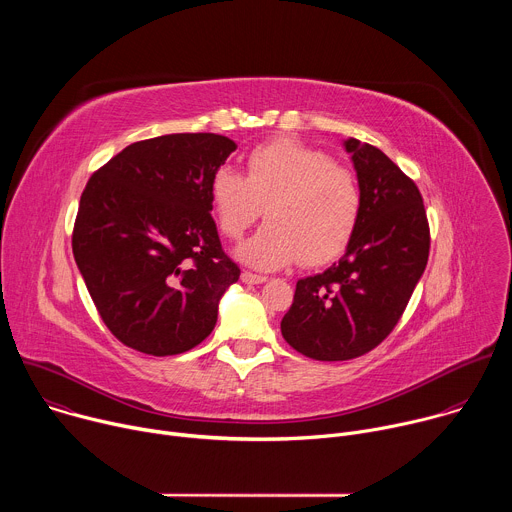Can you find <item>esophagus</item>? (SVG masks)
<instances>
[{
  "label": "esophagus",
  "mask_w": 512,
  "mask_h": 512,
  "mask_svg": "<svg viewBox=\"0 0 512 512\" xmlns=\"http://www.w3.org/2000/svg\"><path fill=\"white\" fill-rule=\"evenodd\" d=\"M241 281L247 283V285H259V283H265L267 277H265V275L251 273V271H243V273H241Z\"/></svg>",
  "instance_id": "34e87169"
}]
</instances>
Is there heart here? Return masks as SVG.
Listing matches in <instances>:
<instances>
[{
    "label": "heart",
    "instance_id": "b5f03b06",
    "mask_svg": "<svg viewBox=\"0 0 512 512\" xmlns=\"http://www.w3.org/2000/svg\"><path fill=\"white\" fill-rule=\"evenodd\" d=\"M208 192L218 229L229 239H241L265 208L269 223L237 249L243 263L261 271L338 257L362 208L358 180L348 168L287 139L253 150L247 176L231 166L214 170Z\"/></svg>",
    "mask_w": 512,
    "mask_h": 512
}]
</instances>
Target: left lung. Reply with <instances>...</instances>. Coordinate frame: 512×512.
Returning a JSON list of instances; mask_svg holds the SVG:
<instances>
[{
    "instance_id": "1",
    "label": "left lung",
    "mask_w": 512,
    "mask_h": 512,
    "mask_svg": "<svg viewBox=\"0 0 512 512\" xmlns=\"http://www.w3.org/2000/svg\"><path fill=\"white\" fill-rule=\"evenodd\" d=\"M362 208L342 257L296 283L281 320L285 342L316 360H350L381 344L399 322L429 257L421 194L379 148L342 141Z\"/></svg>"
}]
</instances>
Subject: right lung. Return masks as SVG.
I'll return each mask as SVG.
<instances>
[{
	"label": "right lung",
	"mask_w": 512,
	"mask_h": 512,
	"mask_svg": "<svg viewBox=\"0 0 512 512\" xmlns=\"http://www.w3.org/2000/svg\"><path fill=\"white\" fill-rule=\"evenodd\" d=\"M237 150L216 133L127 145L81 196L72 253L115 338L152 356L182 354L214 328L241 269L210 216V176Z\"/></svg>",
	"instance_id": "obj_1"
}]
</instances>
